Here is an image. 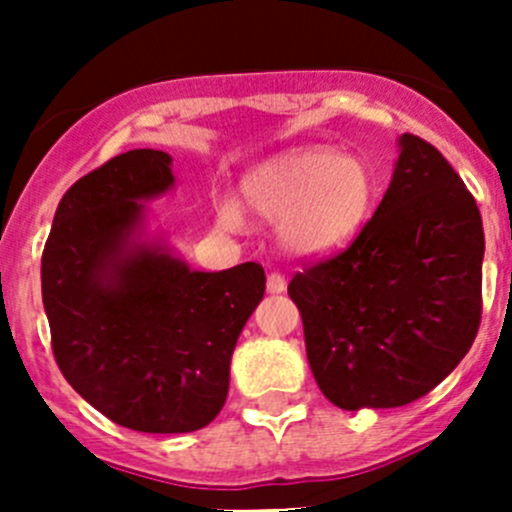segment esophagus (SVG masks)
I'll use <instances>...</instances> for the list:
<instances>
[{"label":"esophagus","mask_w":512,"mask_h":512,"mask_svg":"<svg viewBox=\"0 0 512 512\" xmlns=\"http://www.w3.org/2000/svg\"><path fill=\"white\" fill-rule=\"evenodd\" d=\"M285 289H287V282H285V277L280 275V272H270V275H267V292L282 294Z\"/></svg>","instance_id":"34e87169"}]
</instances>
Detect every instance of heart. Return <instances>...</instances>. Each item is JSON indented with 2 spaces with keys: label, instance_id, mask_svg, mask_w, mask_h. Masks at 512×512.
I'll use <instances>...</instances> for the list:
<instances>
[{
  "label": "heart",
  "instance_id": "obj_1",
  "mask_svg": "<svg viewBox=\"0 0 512 512\" xmlns=\"http://www.w3.org/2000/svg\"><path fill=\"white\" fill-rule=\"evenodd\" d=\"M242 205L277 223V240L294 257H327L347 247L369 223L379 178L361 156L334 148H294L255 165L240 180ZM215 223L227 232L245 227V210L218 200Z\"/></svg>",
  "mask_w": 512,
  "mask_h": 512
}]
</instances>
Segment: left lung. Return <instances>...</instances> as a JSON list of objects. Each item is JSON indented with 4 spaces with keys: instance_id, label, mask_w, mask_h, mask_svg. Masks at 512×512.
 Segmentation results:
<instances>
[{
    "instance_id": "obj_1",
    "label": "left lung",
    "mask_w": 512,
    "mask_h": 512,
    "mask_svg": "<svg viewBox=\"0 0 512 512\" xmlns=\"http://www.w3.org/2000/svg\"><path fill=\"white\" fill-rule=\"evenodd\" d=\"M483 252L473 195L404 133L374 218L287 287L322 394L344 411L396 409L441 384L478 334Z\"/></svg>"
}]
</instances>
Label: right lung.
<instances>
[{"instance_id": "add662e5", "label": "right lung", "mask_w": 512, "mask_h": 512, "mask_svg": "<svg viewBox=\"0 0 512 512\" xmlns=\"http://www.w3.org/2000/svg\"><path fill=\"white\" fill-rule=\"evenodd\" d=\"M175 188L173 158L121 153L76 180L41 255V299L56 364L118 426L188 433L225 406L237 337L265 294L242 262L190 270L148 232V200Z\"/></svg>"}]
</instances>
